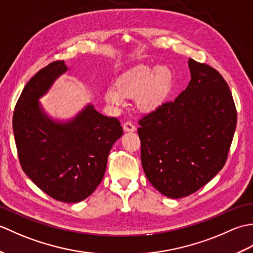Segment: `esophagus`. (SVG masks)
I'll use <instances>...</instances> for the list:
<instances>
[{
    "label": "esophagus",
    "instance_id": "obj_1",
    "mask_svg": "<svg viewBox=\"0 0 253 253\" xmlns=\"http://www.w3.org/2000/svg\"><path fill=\"white\" fill-rule=\"evenodd\" d=\"M123 128H124V130H125V131H135L136 130V126L133 125L131 122L124 123Z\"/></svg>",
    "mask_w": 253,
    "mask_h": 253
}]
</instances>
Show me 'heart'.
<instances>
[{
    "mask_svg": "<svg viewBox=\"0 0 253 253\" xmlns=\"http://www.w3.org/2000/svg\"><path fill=\"white\" fill-rule=\"evenodd\" d=\"M171 79L169 69L159 66L153 69L148 65H138L123 74L116 80L115 87L107 88L104 99L114 106L124 104L125 98L136 99L143 111L155 109L168 92Z\"/></svg>",
    "mask_w": 253,
    "mask_h": 253,
    "instance_id": "heart-1",
    "label": "heart"
}]
</instances>
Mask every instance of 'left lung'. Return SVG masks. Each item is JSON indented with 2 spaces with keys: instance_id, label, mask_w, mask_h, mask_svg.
<instances>
[{
  "instance_id": "left-lung-1",
  "label": "left lung",
  "mask_w": 253,
  "mask_h": 253,
  "mask_svg": "<svg viewBox=\"0 0 253 253\" xmlns=\"http://www.w3.org/2000/svg\"><path fill=\"white\" fill-rule=\"evenodd\" d=\"M188 65L186 90L142 116L138 128L144 174L155 189L174 199L196 192L224 168L237 124L222 75L192 58Z\"/></svg>"
}]
</instances>
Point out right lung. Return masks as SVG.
I'll return each instance as SVG.
<instances>
[{
	"label": "right lung",
	"mask_w": 253,
	"mask_h": 253,
	"mask_svg": "<svg viewBox=\"0 0 253 253\" xmlns=\"http://www.w3.org/2000/svg\"><path fill=\"white\" fill-rule=\"evenodd\" d=\"M66 71L64 61L52 62L27 83L15 105L13 131L26 175L51 198L75 203L100 185L123 128L117 118L100 114L92 105L65 124L46 117L38 99Z\"/></svg>",
	"instance_id": "right-lung-1"
}]
</instances>
